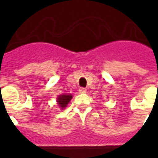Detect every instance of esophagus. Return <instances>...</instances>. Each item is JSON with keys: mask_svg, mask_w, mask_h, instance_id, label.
I'll return each mask as SVG.
<instances>
[{"mask_svg": "<svg viewBox=\"0 0 158 158\" xmlns=\"http://www.w3.org/2000/svg\"><path fill=\"white\" fill-rule=\"evenodd\" d=\"M79 93H86V89H85V88H80V89H79Z\"/></svg>", "mask_w": 158, "mask_h": 158, "instance_id": "1", "label": "esophagus"}]
</instances>
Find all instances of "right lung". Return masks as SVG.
Returning <instances> with one entry per match:
<instances>
[{
    "instance_id": "obj_1",
    "label": "right lung",
    "mask_w": 158,
    "mask_h": 158,
    "mask_svg": "<svg viewBox=\"0 0 158 158\" xmlns=\"http://www.w3.org/2000/svg\"><path fill=\"white\" fill-rule=\"evenodd\" d=\"M71 99H72L71 95H61V96H58V103L60 107H62V108H64V107H66L67 104L70 101Z\"/></svg>"
}]
</instances>
